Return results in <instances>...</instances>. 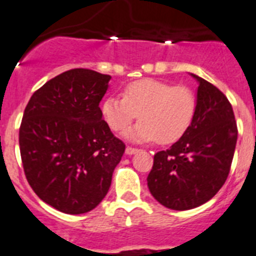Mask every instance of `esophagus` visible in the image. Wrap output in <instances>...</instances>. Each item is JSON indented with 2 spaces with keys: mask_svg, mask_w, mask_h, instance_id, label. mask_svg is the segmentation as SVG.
Segmentation results:
<instances>
[{
  "mask_svg": "<svg viewBox=\"0 0 256 256\" xmlns=\"http://www.w3.org/2000/svg\"><path fill=\"white\" fill-rule=\"evenodd\" d=\"M136 152H139V150H136V148L126 147V154H128V156H132V154H136Z\"/></svg>",
  "mask_w": 256,
  "mask_h": 256,
  "instance_id": "34e87169",
  "label": "esophagus"
}]
</instances>
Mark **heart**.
Returning <instances> with one entry per match:
<instances>
[{"label":"heart","mask_w":256,"mask_h":256,"mask_svg":"<svg viewBox=\"0 0 256 256\" xmlns=\"http://www.w3.org/2000/svg\"><path fill=\"white\" fill-rule=\"evenodd\" d=\"M124 98L108 96L102 102V116L110 130L118 132L135 118L140 121L124 132L132 142L162 144L178 140L188 132L196 112V98L188 87L158 79H140L124 87Z\"/></svg>","instance_id":"b5f03b06"}]
</instances>
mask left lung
Wrapping results in <instances>:
<instances>
[{
    "label": "left lung",
    "mask_w": 256,
    "mask_h": 256,
    "mask_svg": "<svg viewBox=\"0 0 256 256\" xmlns=\"http://www.w3.org/2000/svg\"><path fill=\"white\" fill-rule=\"evenodd\" d=\"M196 112L188 132L166 151L154 154L147 177L150 192L164 207L186 211L204 204L226 181L237 144L230 102L195 74Z\"/></svg>",
    "instance_id": "1"
}]
</instances>
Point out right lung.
Segmentation results:
<instances>
[{"label": "right lung", "mask_w": 256, "mask_h": 256, "mask_svg": "<svg viewBox=\"0 0 256 256\" xmlns=\"http://www.w3.org/2000/svg\"><path fill=\"white\" fill-rule=\"evenodd\" d=\"M110 79L72 68L38 88L24 109L19 147L26 178L42 202L64 214L98 207L124 152L98 106Z\"/></svg>", "instance_id": "right-lung-1"}]
</instances>
